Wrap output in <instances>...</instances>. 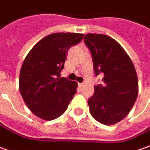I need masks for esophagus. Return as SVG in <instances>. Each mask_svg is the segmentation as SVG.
I'll return each mask as SVG.
<instances>
[{
	"mask_svg": "<svg viewBox=\"0 0 150 150\" xmlns=\"http://www.w3.org/2000/svg\"><path fill=\"white\" fill-rule=\"evenodd\" d=\"M84 84H85V83H79V87H83V85H84Z\"/></svg>",
	"mask_w": 150,
	"mask_h": 150,
	"instance_id": "34e87169",
	"label": "esophagus"
}]
</instances>
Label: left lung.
Wrapping results in <instances>:
<instances>
[{
	"mask_svg": "<svg viewBox=\"0 0 150 150\" xmlns=\"http://www.w3.org/2000/svg\"><path fill=\"white\" fill-rule=\"evenodd\" d=\"M92 54L95 75L103 73V85L94 87L88 100L93 117L102 124L117 123L131 112L138 96V78L128 54L110 36L88 33L83 38Z\"/></svg>",
	"mask_w": 150,
	"mask_h": 150,
	"instance_id": "1",
	"label": "left lung"
}]
</instances>
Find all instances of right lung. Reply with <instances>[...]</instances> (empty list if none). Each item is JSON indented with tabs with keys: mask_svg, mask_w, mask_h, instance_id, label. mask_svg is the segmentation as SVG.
<instances>
[{
	"mask_svg": "<svg viewBox=\"0 0 150 150\" xmlns=\"http://www.w3.org/2000/svg\"><path fill=\"white\" fill-rule=\"evenodd\" d=\"M83 33H55L30 50L22 64L19 88L29 110L38 117L52 121L66 112L76 93V81L61 78L71 46L83 39Z\"/></svg>",
	"mask_w": 150,
	"mask_h": 150,
	"instance_id": "1",
	"label": "right lung"
}]
</instances>
